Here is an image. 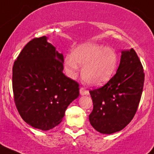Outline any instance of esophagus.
<instances>
[{"label":"esophagus","instance_id":"34e87169","mask_svg":"<svg viewBox=\"0 0 154 154\" xmlns=\"http://www.w3.org/2000/svg\"><path fill=\"white\" fill-rule=\"evenodd\" d=\"M80 94H81L82 96H85V95H89V92L86 90V89L84 88V87H80Z\"/></svg>","mask_w":154,"mask_h":154}]
</instances>
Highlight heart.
Masks as SVG:
<instances>
[{
  "label": "heart",
  "mask_w": 154,
  "mask_h": 154,
  "mask_svg": "<svg viewBox=\"0 0 154 154\" xmlns=\"http://www.w3.org/2000/svg\"><path fill=\"white\" fill-rule=\"evenodd\" d=\"M78 63L83 66L82 78L87 84L100 85L106 82L115 73L118 65V55L115 49L94 43L78 46L72 55L65 58V68L68 74L75 78Z\"/></svg>",
  "instance_id": "heart-1"
}]
</instances>
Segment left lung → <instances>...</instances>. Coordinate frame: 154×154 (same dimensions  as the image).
I'll use <instances>...</instances> for the list:
<instances>
[{
  "label": "left lung",
  "mask_w": 154,
  "mask_h": 154,
  "mask_svg": "<svg viewBox=\"0 0 154 154\" xmlns=\"http://www.w3.org/2000/svg\"><path fill=\"white\" fill-rule=\"evenodd\" d=\"M144 83L143 67L133 48L122 51L116 74L98 89L89 90L93 109L92 127L103 134L120 131L137 112Z\"/></svg>",
  "instance_id": "8db88e82"
}]
</instances>
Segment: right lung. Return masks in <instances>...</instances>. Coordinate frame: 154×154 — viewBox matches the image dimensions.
I'll return each instance as SVG.
<instances>
[{
	"mask_svg": "<svg viewBox=\"0 0 154 154\" xmlns=\"http://www.w3.org/2000/svg\"><path fill=\"white\" fill-rule=\"evenodd\" d=\"M63 62V55L46 36L30 41L14 61V100L21 118L34 128L48 130L58 126L79 95L78 82L62 72Z\"/></svg>",
	"mask_w": 154,
	"mask_h": 154,
	"instance_id": "right-lung-1",
	"label": "right lung"
}]
</instances>
